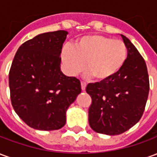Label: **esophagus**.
Masks as SVG:
<instances>
[{"label": "esophagus", "instance_id": "esophagus-1", "mask_svg": "<svg viewBox=\"0 0 157 157\" xmlns=\"http://www.w3.org/2000/svg\"><path fill=\"white\" fill-rule=\"evenodd\" d=\"M81 86H82V91H85L86 86V84L85 82H81Z\"/></svg>", "mask_w": 157, "mask_h": 157}]
</instances>
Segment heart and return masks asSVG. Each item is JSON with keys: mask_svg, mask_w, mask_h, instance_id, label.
Instances as JSON below:
<instances>
[{"mask_svg": "<svg viewBox=\"0 0 157 157\" xmlns=\"http://www.w3.org/2000/svg\"><path fill=\"white\" fill-rule=\"evenodd\" d=\"M128 48L121 40L93 34L75 42L74 48H65L61 54L67 74L76 75L85 67L86 78L106 82L114 77L124 66L128 59Z\"/></svg>", "mask_w": 157, "mask_h": 157, "instance_id": "b5f03b06", "label": "heart"}]
</instances>
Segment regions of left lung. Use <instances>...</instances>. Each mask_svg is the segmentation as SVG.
I'll return each instance as SVG.
<instances>
[{
	"label": "left lung",
	"instance_id": "left-lung-1",
	"mask_svg": "<svg viewBox=\"0 0 157 157\" xmlns=\"http://www.w3.org/2000/svg\"><path fill=\"white\" fill-rule=\"evenodd\" d=\"M121 37L128 52L124 66L112 79L89 83L86 88L92 98L89 124L97 133L108 135H120L138 123L150 90L145 59L128 38Z\"/></svg>",
	"mask_w": 157,
	"mask_h": 157
}]
</instances>
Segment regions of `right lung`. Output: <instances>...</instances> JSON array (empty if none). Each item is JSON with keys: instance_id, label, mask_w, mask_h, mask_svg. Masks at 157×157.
Segmentation results:
<instances>
[{"instance_id": "1", "label": "right lung", "mask_w": 157, "mask_h": 157, "mask_svg": "<svg viewBox=\"0 0 157 157\" xmlns=\"http://www.w3.org/2000/svg\"><path fill=\"white\" fill-rule=\"evenodd\" d=\"M68 32L44 33L23 43L9 72L11 101L31 128L55 130L66 122V111L82 92L81 82L60 71V54Z\"/></svg>"}]
</instances>
